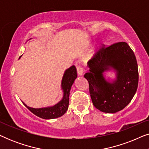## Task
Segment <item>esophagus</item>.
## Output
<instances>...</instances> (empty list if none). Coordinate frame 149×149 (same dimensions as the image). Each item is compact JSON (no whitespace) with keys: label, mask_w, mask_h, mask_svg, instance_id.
<instances>
[{"label":"esophagus","mask_w":149,"mask_h":149,"mask_svg":"<svg viewBox=\"0 0 149 149\" xmlns=\"http://www.w3.org/2000/svg\"><path fill=\"white\" fill-rule=\"evenodd\" d=\"M77 73H78L79 76H81V75L83 74V68L82 66H77Z\"/></svg>","instance_id":"obj_1"}]
</instances>
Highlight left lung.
<instances>
[{"instance_id":"1","label":"left lung","mask_w":149,"mask_h":149,"mask_svg":"<svg viewBox=\"0 0 149 149\" xmlns=\"http://www.w3.org/2000/svg\"><path fill=\"white\" fill-rule=\"evenodd\" d=\"M87 64L89 69L84 77L89 83L93 106L107 113L123 109L133 98L138 84L137 61L127 42L102 47ZM110 70L116 72V79L111 82L103 74Z\"/></svg>"}]
</instances>
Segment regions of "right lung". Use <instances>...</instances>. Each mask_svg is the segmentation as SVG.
Instances as JSON below:
<instances>
[{
	"label": "right lung",
	"instance_id": "right-lung-1",
	"mask_svg": "<svg viewBox=\"0 0 149 149\" xmlns=\"http://www.w3.org/2000/svg\"><path fill=\"white\" fill-rule=\"evenodd\" d=\"M20 58V57H19ZM77 77V69L74 66H72L67 69L63 75L61 87L63 90V97L56 104L52 107L34 109L28 107L25 103L24 105L34 115L45 119H52L60 117L66 113L69 104V95L71 87Z\"/></svg>",
	"mask_w": 149,
	"mask_h": 149
}]
</instances>
